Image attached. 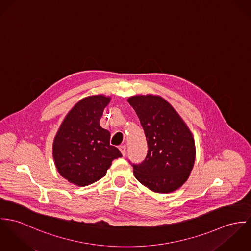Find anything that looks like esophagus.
Returning a JSON list of instances; mask_svg holds the SVG:
<instances>
[{
	"instance_id": "esophagus-1",
	"label": "esophagus",
	"mask_w": 251,
	"mask_h": 251,
	"mask_svg": "<svg viewBox=\"0 0 251 251\" xmlns=\"http://www.w3.org/2000/svg\"><path fill=\"white\" fill-rule=\"evenodd\" d=\"M119 150H120L122 156H125V155H126V145H121V146L119 147Z\"/></svg>"
}]
</instances>
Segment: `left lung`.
<instances>
[{
	"instance_id": "obj_1",
	"label": "left lung",
	"mask_w": 251,
	"mask_h": 251,
	"mask_svg": "<svg viewBox=\"0 0 251 251\" xmlns=\"http://www.w3.org/2000/svg\"><path fill=\"white\" fill-rule=\"evenodd\" d=\"M128 102L139 116L148 145L144 161L132 165L135 177L155 193L178 190L195 165V139L190 129L161 96L136 95Z\"/></svg>"
}]
</instances>
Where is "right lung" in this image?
<instances>
[{
  "instance_id": "add662e5",
  "label": "right lung",
  "mask_w": 251,
  "mask_h": 251,
  "mask_svg": "<svg viewBox=\"0 0 251 251\" xmlns=\"http://www.w3.org/2000/svg\"><path fill=\"white\" fill-rule=\"evenodd\" d=\"M111 97L92 95L80 100L63 119L53 142L59 174L68 182L88 186L103 178L120 151L110 144L111 134L100 118Z\"/></svg>"
}]
</instances>
